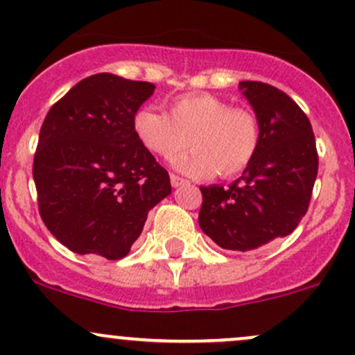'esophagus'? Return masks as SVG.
Here are the masks:
<instances>
[{"instance_id":"1","label":"esophagus","mask_w":355,"mask_h":355,"mask_svg":"<svg viewBox=\"0 0 355 355\" xmlns=\"http://www.w3.org/2000/svg\"><path fill=\"white\" fill-rule=\"evenodd\" d=\"M170 182H171V185H173V187H180V185H187V184H189V182H187L185 178L178 177V175H175V173L170 175Z\"/></svg>"}]
</instances>
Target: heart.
<instances>
[{
	"label": "heart",
	"instance_id": "heart-1",
	"mask_svg": "<svg viewBox=\"0 0 355 355\" xmlns=\"http://www.w3.org/2000/svg\"><path fill=\"white\" fill-rule=\"evenodd\" d=\"M168 107L170 114L148 106L133 114L136 138L151 153L170 159L190 143L193 150L175 165L197 178L234 177L251 165L261 145L254 112L207 92L178 96Z\"/></svg>",
	"mask_w": 355,
	"mask_h": 355
}]
</instances>
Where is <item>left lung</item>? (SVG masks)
Returning <instances> with one entry per match:
<instances>
[{"label":"left lung","mask_w":355,"mask_h":355,"mask_svg":"<svg viewBox=\"0 0 355 355\" xmlns=\"http://www.w3.org/2000/svg\"><path fill=\"white\" fill-rule=\"evenodd\" d=\"M239 89L259 121V150L229 187H200L198 225L222 249L246 252L295 231L309 210L318 155L310 121L290 96L256 80Z\"/></svg>","instance_id":"8db88e82"}]
</instances>
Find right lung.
<instances>
[{
  "label": "right lung",
  "instance_id": "obj_1",
  "mask_svg": "<svg viewBox=\"0 0 355 355\" xmlns=\"http://www.w3.org/2000/svg\"><path fill=\"white\" fill-rule=\"evenodd\" d=\"M155 85L85 77L45 116L33 159L44 224L77 254L121 259L148 212L171 193L168 171L139 143L133 114Z\"/></svg>",
  "mask_w": 355,
  "mask_h": 355
}]
</instances>
